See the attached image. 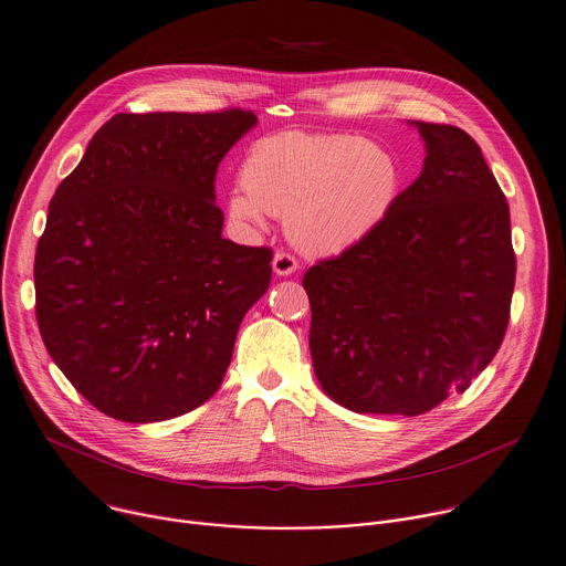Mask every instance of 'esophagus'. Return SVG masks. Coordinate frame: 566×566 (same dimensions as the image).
<instances>
[{"label":"esophagus","mask_w":566,"mask_h":566,"mask_svg":"<svg viewBox=\"0 0 566 566\" xmlns=\"http://www.w3.org/2000/svg\"><path fill=\"white\" fill-rule=\"evenodd\" d=\"M297 260H295V255H291V253H286V251H277L275 253V258H273V271L277 273V275H291V273H295L297 271Z\"/></svg>","instance_id":"1"}]
</instances>
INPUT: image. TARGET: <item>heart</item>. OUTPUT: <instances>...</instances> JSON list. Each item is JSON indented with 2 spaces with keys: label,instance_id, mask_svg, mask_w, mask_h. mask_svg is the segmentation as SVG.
<instances>
[{
  "label": "heart",
  "instance_id": "obj_1",
  "mask_svg": "<svg viewBox=\"0 0 566 566\" xmlns=\"http://www.w3.org/2000/svg\"><path fill=\"white\" fill-rule=\"evenodd\" d=\"M233 218L286 216V233L308 253L344 251L378 229L402 191V161L385 144L348 133L284 130L258 139L242 164Z\"/></svg>",
  "mask_w": 566,
  "mask_h": 566
}]
</instances>
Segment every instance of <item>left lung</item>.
<instances>
[{
  "instance_id": "left-lung-1",
  "label": "left lung",
  "mask_w": 566,
  "mask_h": 566,
  "mask_svg": "<svg viewBox=\"0 0 566 566\" xmlns=\"http://www.w3.org/2000/svg\"><path fill=\"white\" fill-rule=\"evenodd\" d=\"M427 159L389 218L304 273L324 394L355 413L422 416L495 357L515 284L509 205L482 148L416 122Z\"/></svg>"
}]
</instances>
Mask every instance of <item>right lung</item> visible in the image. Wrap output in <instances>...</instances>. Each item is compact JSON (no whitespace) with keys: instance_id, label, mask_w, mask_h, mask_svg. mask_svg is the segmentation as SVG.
<instances>
[{"instance_id":"right-lung-1","label":"right lung","mask_w":566,"mask_h":566,"mask_svg":"<svg viewBox=\"0 0 566 566\" xmlns=\"http://www.w3.org/2000/svg\"><path fill=\"white\" fill-rule=\"evenodd\" d=\"M253 111L117 113L49 205L35 315L69 382L104 416L146 424L222 385L269 247L222 238L216 175Z\"/></svg>"}]
</instances>
